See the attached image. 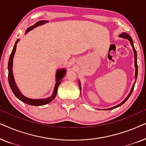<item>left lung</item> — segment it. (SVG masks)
<instances>
[{
	"instance_id": "left-lung-1",
	"label": "left lung",
	"mask_w": 146,
	"mask_h": 146,
	"mask_svg": "<svg viewBox=\"0 0 146 146\" xmlns=\"http://www.w3.org/2000/svg\"><path fill=\"white\" fill-rule=\"evenodd\" d=\"M119 36L120 38H125V39H127L129 41V42H130L131 46H132V48H133V54H134V64H135V82L134 83H133V84L132 86V87H131V90L129 92V93L128 94V95L127 96V97L125 98L121 102V103H119V104H117L116 106H115L113 107H111V108H107V109H102V110H112V109H114V108H116L117 107H119L121 106V105L123 104L127 100V99L129 98V96H130L131 93H132V92L133 90V88H134V86H135V82H136V79H137V52L135 50V48H134V46H133V40H132V38H131L130 36H129L128 34L125 33H121L120 35H119ZM78 84H79V86H80V92H81V84H80V80H78Z\"/></svg>"
}]
</instances>
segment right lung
<instances>
[{
  "instance_id": "right-lung-1",
  "label": "right lung",
  "mask_w": 146,
  "mask_h": 146,
  "mask_svg": "<svg viewBox=\"0 0 146 146\" xmlns=\"http://www.w3.org/2000/svg\"><path fill=\"white\" fill-rule=\"evenodd\" d=\"M48 23H49L48 21H38L37 23H36L34 25L28 28L27 31L25 32V35L29 33V32L32 31V30H33L35 28L39 27V26L43 25H44V24ZM19 41H20V39H17V41H16L15 44L14 46V48L13 49V51H12L11 56H10L9 63H8V70H9V82L10 87H11L12 91H13L14 94L15 95V96L24 103L27 104L31 105V106H43V105L47 104H49L56 98V96L57 94L58 88L60 84L61 83V82L62 81V78H64V76H65L66 69L60 68V69H58L56 72V78H55L56 84L54 86V88L52 94L50 97L46 98H42V99H33V98H30L25 96L23 95L21 92L20 91L19 88L17 86V84H16L15 78H14V75H13V71L14 56H15L16 49H17V44Z\"/></svg>"
}]
</instances>
